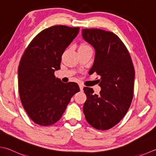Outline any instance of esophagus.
Listing matches in <instances>:
<instances>
[{
    "mask_svg": "<svg viewBox=\"0 0 156 156\" xmlns=\"http://www.w3.org/2000/svg\"><path fill=\"white\" fill-rule=\"evenodd\" d=\"M79 87H80V90H83L84 86H83V85H82V84H79Z\"/></svg>",
    "mask_w": 156,
    "mask_h": 156,
    "instance_id": "esophagus-1",
    "label": "esophagus"
}]
</instances>
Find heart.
I'll use <instances>...</instances> for the list:
<instances>
[{"mask_svg": "<svg viewBox=\"0 0 156 156\" xmlns=\"http://www.w3.org/2000/svg\"><path fill=\"white\" fill-rule=\"evenodd\" d=\"M87 47H89V46H88V45L86 44L82 43V44H81L80 45V47H79L78 49H79V48H87Z\"/></svg>", "mask_w": 156, "mask_h": 156, "instance_id": "obj_1", "label": "heart"}]
</instances>
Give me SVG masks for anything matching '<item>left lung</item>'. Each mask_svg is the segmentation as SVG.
I'll return each instance as SVG.
<instances>
[{
  "label": "left lung",
  "mask_w": 156,
  "mask_h": 156,
  "mask_svg": "<svg viewBox=\"0 0 156 156\" xmlns=\"http://www.w3.org/2000/svg\"><path fill=\"white\" fill-rule=\"evenodd\" d=\"M85 41L95 50L89 74L100 76L99 94L84 87L87 99L83 112L88 123L98 130L116 125L129 110L132 102L135 69L129 51L117 35L100 29H82Z\"/></svg>",
  "instance_id": "left-lung-1"
}]
</instances>
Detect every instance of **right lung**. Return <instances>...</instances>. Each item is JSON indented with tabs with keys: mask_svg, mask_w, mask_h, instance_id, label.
<instances>
[{
	"mask_svg": "<svg viewBox=\"0 0 156 156\" xmlns=\"http://www.w3.org/2000/svg\"><path fill=\"white\" fill-rule=\"evenodd\" d=\"M79 29L62 25L46 28L35 36L21 57L18 68L21 102L31 120L41 126L57 122L72 96L80 90L76 82L63 83L54 75Z\"/></svg>",
	"mask_w": 156,
	"mask_h": 156,
	"instance_id": "1",
	"label": "right lung"
}]
</instances>
